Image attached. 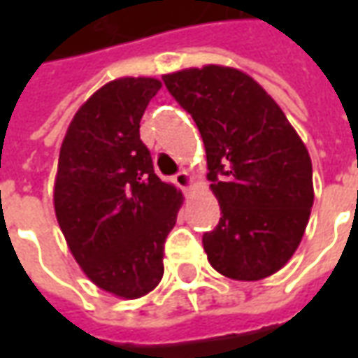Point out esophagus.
I'll use <instances>...</instances> for the list:
<instances>
[{"instance_id":"1","label":"esophagus","mask_w":358,"mask_h":358,"mask_svg":"<svg viewBox=\"0 0 358 358\" xmlns=\"http://www.w3.org/2000/svg\"><path fill=\"white\" fill-rule=\"evenodd\" d=\"M174 184L182 189H187V187L192 186V176H189V172L187 171H180L176 176H174Z\"/></svg>"}]
</instances>
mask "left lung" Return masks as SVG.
<instances>
[{
  "instance_id": "left-lung-1",
  "label": "left lung",
  "mask_w": 358,
  "mask_h": 358,
  "mask_svg": "<svg viewBox=\"0 0 358 358\" xmlns=\"http://www.w3.org/2000/svg\"><path fill=\"white\" fill-rule=\"evenodd\" d=\"M171 95L199 128L220 220L203 234L213 268L261 280L282 268L307 228L310 157L278 103L251 76L209 65L164 74Z\"/></svg>"
}]
</instances>
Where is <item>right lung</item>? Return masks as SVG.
Returning a JSON list of instances; mask_svg holds the SVG:
<instances>
[{
	"label": "right lung",
	"mask_w": 358,
	"mask_h": 358,
	"mask_svg": "<svg viewBox=\"0 0 358 358\" xmlns=\"http://www.w3.org/2000/svg\"><path fill=\"white\" fill-rule=\"evenodd\" d=\"M155 78H118L74 115L59 153L55 215L71 253L101 289L124 299L163 278L164 241L182 194L153 171L140 120Z\"/></svg>",
	"instance_id": "add662e5"
}]
</instances>
